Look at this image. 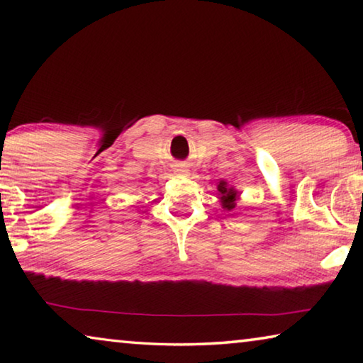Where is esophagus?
Returning a JSON list of instances; mask_svg holds the SVG:
<instances>
[{
  "instance_id": "obj_1",
  "label": "esophagus",
  "mask_w": 363,
  "mask_h": 363,
  "mask_svg": "<svg viewBox=\"0 0 363 363\" xmlns=\"http://www.w3.org/2000/svg\"><path fill=\"white\" fill-rule=\"evenodd\" d=\"M187 173H189V171H187L186 168H184V167H177V168H176V174H177V176H187Z\"/></svg>"
}]
</instances>
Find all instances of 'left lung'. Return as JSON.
<instances>
[{
  "label": "left lung",
  "instance_id": "8db88e82",
  "mask_svg": "<svg viewBox=\"0 0 363 363\" xmlns=\"http://www.w3.org/2000/svg\"><path fill=\"white\" fill-rule=\"evenodd\" d=\"M218 194H219L220 206H223L224 211H232L233 208L237 206V200L240 199L238 190L233 186H229L227 181L218 182Z\"/></svg>",
  "mask_w": 363,
  "mask_h": 363
}]
</instances>
